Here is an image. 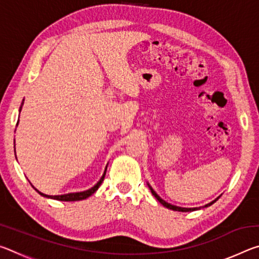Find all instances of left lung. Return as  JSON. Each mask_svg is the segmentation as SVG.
<instances>
[{
  "label": "left lung",
  "instance_id": "obj_1",
  "mask_svg": "<svg viewBox=\"0 0 259 259\" xmlns=\"http://www.w3.org/2000/svg\"><path fill=\"white\" fill-rule=\"evenodd\" d=\"M147 186L150 187V190H151V192H152V194L155 196V199L159 201V202L163 205V207H165V208H168V209H170V210H175V211H182V212H187V211H194V210H200L201 208H207V207H209V205H211V204H213L214 202H216V201L221 198V195L218 196L217 199H214L213 201H211V202L210 203H207V204H204V205H202V207H196V208H184V207H178V205H175V204H171V203H169V202H166V201H164L163 199H161L160 198V195L157 194V193L153 190L152 188V186L150 185V184L147 183Z\"/></svg>",
  "mask_w": 259,
  "mask_h": 259
}]
</instances>
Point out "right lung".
Instances as JSON below:
<instances>
[{
  "label": "right lung",
  "instance_id": "right-lung-1",
  "mask_svg": "<svg viewBox=\"0 0 259 259\" xmlns=\"http://www.w3.org/2000/svg\"><path fill=\"white\" fill-rule=\"evenodd\" d=\"M23 105H24V100H23V103H21V106L19 108V112L21 111V108H23ZM17 124H18V123H17ZM106 170H107V165H106V168H105V170H104V174H103L102 178L99 179V181L97 182V184H96V185H94L91 188H89V190H85V191H82V192L67 193V194H61V195H48V194H45V193H42V192H40L38 190H36V188H35L33 185L32 186H33L34 190L38 193V194L42 195V196H45V198H48V199H54V200H58V201H67V202H69V201H81V200L88 199L90 195H93L94 193L98 190L99 186L102 185V183L104 182L105 175H106Z\"/></svg>",
  "mask_w": 259,
  "mask_h": 259
}]
</instances>
